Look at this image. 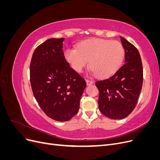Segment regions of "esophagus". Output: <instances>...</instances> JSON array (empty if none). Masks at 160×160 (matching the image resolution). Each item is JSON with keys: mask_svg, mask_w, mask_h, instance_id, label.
<instances>
[{"mask_svg": "<svg viewBox=\"0 0 160 160\" xmlns=\"http://www.w3.org/2000/svg\"><path fill=\"white\" fill-rule=\"evenodd\" d=\"M86 83H87V85H91V84H93V81H91V80L87 79L86 80Z\"/></svg>", "mask_w": 160, "mask_h": 160, "instance_id": "1", "label": "esophagus"}]
</instances>
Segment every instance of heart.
I'll list each match as a JSON object with an SVG mask.
<instances>
[{"label":"heart","mask_w":160,"mask_h":160,"mask_svg":"<svg viewBox=\"0 0 160 160\" xmlns=\"http://www.w3.org/2000/svg\"><path fill=\"white\" fill-rule=\"evenodd\" d=\"M125 50L122 43L117 41L91 38L81 42L75 48H68L65 58L72 69L82 72L88 65L92 72L99 78L113 75L122 66Z\"/></svg>","instance_id":"obj_1"}]
</instances>
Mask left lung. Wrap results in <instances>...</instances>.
Instances as JSON below:
<instances>
[{"label": "left lung", "mask_w": 160, "mask_h": 160, "mask_svg": "<svg viewBox=\"0 0 160 160\" xmlns=\"http://www.w3.org/2000/svg\"><path fill=\"white\" fill-rule=\"evenodd\" d=\"M125 50V64L114 75L96 82L99 108L113 119L126 118L135 108L143 84V67L138 50L120 37Z\"/></svg>", "instance_id": "1"}]
</instances>
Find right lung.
<instances>
[{
  "mask_svg": "<svg viewBox=\"0 0 160 160\" xmlns=\"http://www.w3.org/2000/svg\"><path fill=\"white\" fill-rule=\"evenodd\" d=\"M64 38H51L33 52L30 79L34 96L50 118L66 122L78 112L85 79L70 67L62 51Z\"/></svg>",
  "mask_w": 160,
  "mask_h": 160,
  "instance_id": "add662e5",
  "label": "right lung"
}]
</instances>
